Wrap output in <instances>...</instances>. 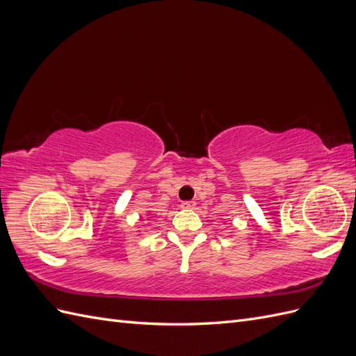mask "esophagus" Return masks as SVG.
I'll list each match as a JSON object with an SVG mask.
<instances>
[{
  "instance_id": "34e87169",
  "label": "esophagus",
  "mask_w": 356,
  "mask_h": 356,
  "mask_svg": "<svg viewBox=\"0 0 356 356\" xmlns=\"http://www.w3.org/2000/svg\"><path fill=\"white\" fill-rule=\"evenodd\" d=\"M195 207H196V202H193V200H186V202L181 203L182 209H193Z\"/></svg>"
}]
</instances>
